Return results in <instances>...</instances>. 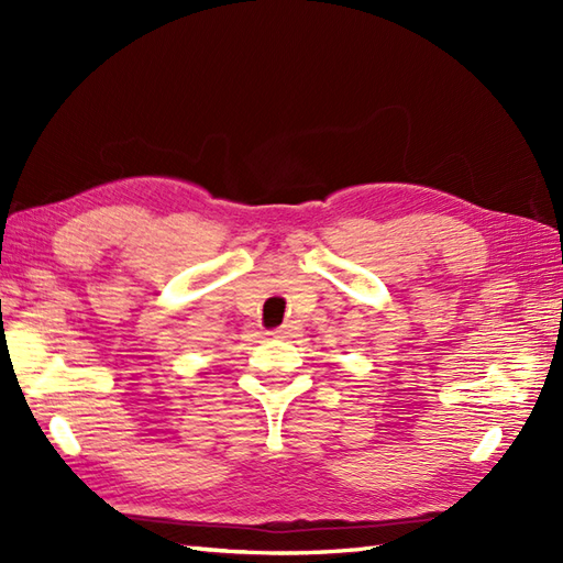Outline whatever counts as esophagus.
Returning a JSON list of instances; mask_svg holds the SVG:
<instances>
[{
	"label": "esophagus",
	"instance_id": "obj_1",
	"mask_svg": "<svg viewBox=\"0 0 563 563\" xmlns=\"http://www.w3.org/2000/svg\"><path fill=\"white\" fill-rule=\"evenodd\" d=\"M297 331H300V327L285 324V327H280V329L271 331V336H275V339H292V336H297Z\"/></svg>",
	"mask_w": 563,
	"mask_h": 563
}]
</instances>
